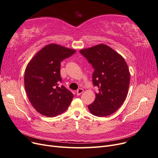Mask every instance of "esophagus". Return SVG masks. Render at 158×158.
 Segmentation results:
<instances>
[{
    "label": "esophagus",
    "mask_w": 158,
    "mask_h": 158,
    "mask_svg": "<svg viewBox=\"0 0 158 158\" xmlns=\"http://www.w3.org/2000/svg\"><path fill=\"white\" fill-rule=\"evenodd\" d=\"M83 89H82V88H79L77 90V95H80L82 92H83Z\"/></svg>",
    "instance_id": "esophagus-1"
}]
</instances>
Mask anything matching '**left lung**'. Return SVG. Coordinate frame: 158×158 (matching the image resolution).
I'll return each instance as SVG.
<instances>
[{
  "mask_svg": "<svg viewBox=\"0 0 158 158\" xmlns=\"http://www.w3.org/2000/svg\"><path fill=\"white\" fill-rule=\"evenodd\" d=\"M80 53L92 65V81L98 88L95 100L88 107L97 117H107L119 109L127 95L130 73L123 57L105 44L82 49Z\"/></svg>",
  "mask_w": 158,
  "mask_h": 158,
  "instance_id": "left-lung-1",
  "label": "left lung"
}]
</instances>
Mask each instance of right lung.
Masks as SVG:
<instances>
[{
	"label": "right lung",
	"instance_id": "obj_1",
	"mask_svg": "<svg viewBox=\"0 0 158 158\" xmlns=\"http://www.w3.org/2000/svg\"><path fill=\"white\" fill-rule=\"evenodd\" d=\"M73 49L51 44L33 57L25 70L24 85L34 108L46 117H53L64 112L70 104L73 94L64 86L60 75L61 62L73 55Z\"/></svg>",
	"mask_w": 158,
	"mask_h": 158
}]
</instances>
